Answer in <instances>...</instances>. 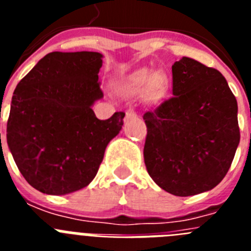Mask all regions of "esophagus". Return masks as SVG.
<instances>
[{
  "instance_id": "esophagus-1",
  "label": "esophagus",
  "mask_w": 251,
  "mask_h": 251,
  "mask_svg": "<svg viewBox=\"0 0 251 251\" xmlns=\"http://www.w3.org/2000/svg\"><path fill=\"white\" fill-rule=\"evenodd\" d=\"M126 117H127V118H136L137 113L133 109H128L127 112H126Z\"/></svg>"
}]
</instances>
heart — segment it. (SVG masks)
<instances>
[{"instance_id":"heart-1","label":"heart","mask_w":251,"mask_h":251,"mask_svg":"<svg viewBox=\"0 0 251 251\" xmlns=\"http://www.w3.org/2000/svg\"><path fill=\"white\" fill-rule=\"evenodd\" d=\"M168 89V77L165 73L153 72L152 69H141L130 74L121 85V93L126 97L145 93L151 103L161 100Z\"/></svg>"}]
</instances>
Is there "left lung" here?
Wrapping results in <instances>:
<instances>
[{"label":"left lung","mask_w":251,"mask_h":251,"mask_svg":"<svg viewBox=\"0 0 251 251\" xmlns=\"http://www.w3.org/2000/svg\"><path fill=\"white\" fill-rule=\"evenodd\" d=\"M172 94L143 115L145 163L162 190L192 196L223 181L240 142L238 103L219 70L190 57L172 65Z\"/></svg>","instance_id":"left-lung-1"}]
</instances>
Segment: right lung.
<instances>
[{
    "mask_svg": "<svg viewBox=\"0 0 251 251\" xmlns=\"http://www.w3.org/2000/svg\"><path fill=\"white\" fill-rule=\"evenodd\" d=\"M94 51L45 55L13 92L7 145L31 186L48 195H66L93 181L126 113L95 117L92 105L103 98ZM1 136V134H0Z\"/></svg>",
    "mask_w": 251,
    "mask_h": 251,
    "instance_id": "add662e5",
    "label": "right lung"
}]
</instances>
